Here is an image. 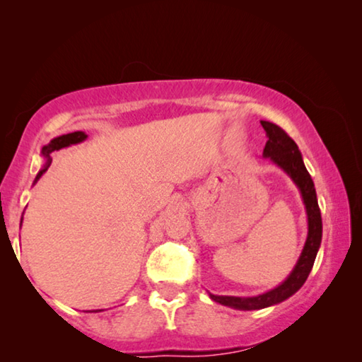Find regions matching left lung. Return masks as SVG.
<instances>
[{"label":"left lung","mask_w":362,"mask_h":362,"mask_svg":"<svg viewBox=\"0 0 362 362\" xmlns=\"http://www.w3.org/2000/svg\"><path fill=\"white\" fill-rule=\"evenodd\" d=\"M260 124L265 129L268 137L265 148H263V158L272 159L296 183L305 204L306 220H308V235H306L305 246L296 267H293L289 276L279 286L274 287V289L254 297L214 296V293H209V297L214 302L244 311L267 308V306L278 305L292 297L305 284L306 278H308L322 240V218L320 206H317L315 183L305 168L302 153H300L297 144L279 126L273 124V122L260 121Z\"/></svg>","instance_id":"obj_1"}]
</instances>
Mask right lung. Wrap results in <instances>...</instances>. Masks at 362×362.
<instances>
[{
	"mask_svg": "<svg viewBox=\"0 0 362 362\" xmlns=\"http://www.w3.org/2000/svg\"><path fill=\"white\" fill-rule=\"evenodd\" d=\"M86 139H88V134L83 132V131H76V132L64 134V136H59V137H56V139H52L51 142H49L47 145L42 146V148H41V156L46 159V164H45V166H42V169L40 170L38 175H36V179H35V182H33V185H35L36 182H38V180L41 179V175L46 173L47 168L51 166V161H52L51 153H52V151H59V150L65 148V146L81 144V142H84ZM22 218H23V216H22ZM21 225H22V222H21ZM97 311H102V310H97ZM97 311H95V313H97Z\"/></svg>",
	"mask_w": 362,
	"mask_h": 362,
	"instance_id": "1",
	"label": "right lung"
}]
</instances>
